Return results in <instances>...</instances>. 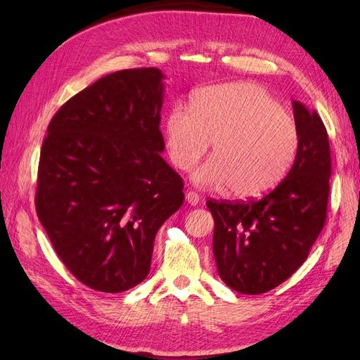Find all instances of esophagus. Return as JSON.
Wrapping results in <instances>:
<instances>
[{
	"mask_svg": "<svg viewBox=\"0 0 360 360\" xmlns=\"http://www.w3.org/2000/svg\"><path fill=\"white\" fill-rule=\"evenodd\" d=\"M200 195L195 193V192H187L186 195V201L190 204V205H198V202H200Z\"/></svg>",
	"mask_w": 360,
	"mask_h": 360,
	"instance_id": "34e87169",
	"label": "esophagus"
}]
</instances>
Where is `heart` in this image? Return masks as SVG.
Listing matches in <instances>:
<instances>
[{
	"instance_id": "obj_1",
	"label": "heart",
	"mask_w": 360,
	"mask_h": 360,
	"mask_svg": "<svg viewBox=\"0 0 360 360\" xmlns=\"http://www.w3.org/2000/svg\"><path fill=\"white\" fill-rule=\"evenodd\" d=\"M167 151L187 172L212 142V158L193 173L201 187H229L240 200L269 192L292 165L300 131L266 88L224 83L198 91L192 106L174 103L164 122Z\"/></svg>"
}]
</instances>
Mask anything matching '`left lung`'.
I'll return each mask as SVG.
<instances>
[{"mask_svg": "<svg viewBox=\"0 0 360 360\" xmlns=\"http://www.w3.org/2000/svg\"><path fill=\"white\" fill-rule=\"evenodd\" d=\"M300 131L295 160L286 178L259 200L215 201L213 255L218 274L241 294H264L288 280L322 232L331 178L328 133L316 111L292 102Z\"/></svg>", "mask_w": 360, "mask_h": 360, "instance_id": "left-lung-1", "label": "left lung"}]
</instances>
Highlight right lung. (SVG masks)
I'll return each instance as SVG.
<instances>
[{
  "label": "right lung",
  "mask_w": 360,
  "mask_h": 360,
  "mask_svg": "<svg viewBox=\"0 0 360 360\" xmlns=\"http://www.w3.org/2000/svg\"><path fill=\"white\" fill-rule=\"evenodd\" d=\"M164 74L105 75L71 97L48 127L35 207L58 258L101 292L150 272L159 227L184 202V182L160 156Z\"/></svg>",
  "instance_id": "add662e5"
}]
</instances>
